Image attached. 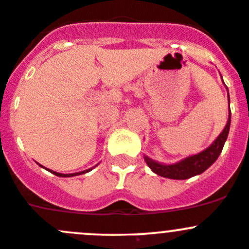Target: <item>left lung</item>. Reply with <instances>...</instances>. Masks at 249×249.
Listing matches in <instances>:
<instances>
[{"mask_svg": "<svg viewBox=\"0 0 249 249\" xmlns=\"http://www.w3.org/2000/svg\"><path fill=\"white\" fill-rule=\"evenodd\" d=\"M230 123H231V111L229 112V120H227L226 126L222 129L221 133L219 134V137L213 142L212 145L208 146V148L205 149V150H203L202 153L188 156V158L183 159V160L176 162V164H160V162H156L154 161V160H151V159L146 155H144V160H145L148 166L151 169V171L155 172L159 176L166 177V178L187 179L191 178V177L193 176H197V175L203 174L208 167H210L215 161H216V159L219 158L220 153L222 151L225 142H226L227 136H229Z\"/></svg>", "mask_w": 249, "mask_h": 249, "instance_id": "8db88e82", "label": "left lung"}]
</instances>
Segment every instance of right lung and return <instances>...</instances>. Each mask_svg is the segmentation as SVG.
Here are the masks:
<instances>
[{"label": "right lung", "mask_w": 249, "mask_h": 249, "mask_svg": "<svg viewBox=\"0 0 249 249\" xmlns=\"http://www.w3.org/2000/svg\"><path fill=\"white\" fill-rule=\"evenodd\" d=\"M42 167H44V166H42ZM45 169H46V167H45ZM46 170H47V171L52 172V174H53V175H56V176H58V177H72V176H78V175L85 174V172H89V171H90L91 169H89V170H85V171H82V172H75V174H68V175H66V174H60V172L52 171V170H49V169H46Z\"/></svg>", "instance_id": "add662e5"}]
</instances>
